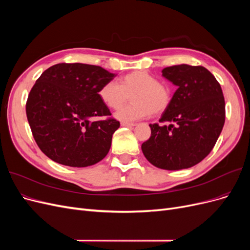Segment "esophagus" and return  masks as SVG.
Returning a JSON list of instances; mask_svg holds the SVG:
<instances>
[{
  "label": "esophagus",
  "mask_w": 250,
  "mask_h": 250,
  "mask_svg": "<svg viewBox=\"0 0 250 250\" xmlns=\"http://www.w3.org/2000/svg\"><path fill=\"white\" fill-rule=\"evenodd\" d=\"M121 125L125 126V127H133V126H135L134 123H129V122H121Z\"/></svg>",
  "instance_id": "esophagus-1"
}]
</instances>
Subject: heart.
<instances>
[{"mask_svg":"<svg viewBox=\"0 0 250 250\" xmlns=\"http://www.w3.org/2000/svg\"><path fill=\"white\" fill-rule=\"evenodd\" d=\"M100 100L108 108L118 109L129 99L131 102L117 112L123 121H135L152 115H160L169 107L171 88L146 71H133L119 79L104 83L98 90Z\"/></svg>","mask_w":250,"mask_h":250,"instance_id":"obj_1","label":"heart"}]
</instances>
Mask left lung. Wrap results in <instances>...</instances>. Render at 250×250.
Masks as SVG:
<instances>
[{
	"mask_svg": "<svg viewBox=\"0 0 250 250\" xmlns=\"http://www.w3.org/2000/svg\"><path fill=\"white\" fill-rule=\"evenodd\" d=\"M162 73L177 86L160 119L161 123L170 125L150 124L151 137L142 144V151L157 168H191L208 155L222 131L225 122L222 89L214 75L201 65H172Z\"/></svg>",
	"mask_w": 250,
	"mask_h": 250,
	"instance_id": "obj_1",
	"label": "left lung"
}]
</instances>
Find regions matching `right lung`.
Returning a JSON list of instances; mask_svg holds the SVG:
<instances>
[{
	"label": "right lung",
	"instance_id": "add662e5",
	"mask_svg": "<svg viewBox=\"0 0 250 250\" xmlns=\"http://www.w3.org/2000/svg\"><path fill=\"white\" fill-rule=\"evenodd\" d=\"M115 76L98 65L58 63L36 80L26 103L27 119L37 146L52 161L82 168L107 155L120 122L98 90ZM96 116L108 119L90 121Z\"/></svg>",
	"mask_w": 250,
	"mask_h": 250
}]
</instances>
